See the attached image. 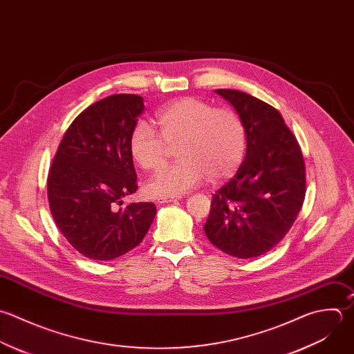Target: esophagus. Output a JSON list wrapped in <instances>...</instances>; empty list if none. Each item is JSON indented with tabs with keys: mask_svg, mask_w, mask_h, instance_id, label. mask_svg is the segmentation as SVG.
<instances>
[{
	"mask_svg": "<svg viewBox=\"0 0 354 354\" xmlns=\"http://www.w3.org/2000/svg\"><path fill=\"white\" fill-rule=\"evenodd\" d=\"M179 200V197H161V198H157V203L158 204H165V203H172V201H176Z\"/></svg>",
	"mask_w": 354,
	"mask_h": 354,
	"instance_id": "obj_1",
	"label": "esophagus"
}]
</instances>
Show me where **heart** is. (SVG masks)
I'll use <instances>...</instances> for the list:
<instances>
[{"mask_svg": "<svg viewBox=\"0 0 354 354\" xmlns=\"http://www.w3.org/2000/svg\"><path fill=\"white\" fill-rule=\"evenodd\" d=\"M157 133L138 122L129 136V153L145 171L158 169L169 147L176 146L178 162L158 171L145 186L151 197L180 196L205 176L218 182L233 175L247 149L245 125L230 107H215L200 97L178 99L156 114Z\"/></svg>", "mask_w": 354, "mask_h": 354, "instance_id": "obj_1", "label": "heart"}]
</instances>
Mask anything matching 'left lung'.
I'll use <instances>...</instances> for the list:
<instances>
[{
  "instance_id": "8db88e82",
  "label": "left lung",
  "mask_w": 354,
  "mask_h": 354,
  "mask_svg": "<svg viewBox=\"0 0 354 354\" xmlns=\"http://www.w3.org/2000/svg\"><path fill=\"white\" fill-rule=\"evenodd\" d=\"M215 92L240 114L247 132V153L234 178L212 196L204 232L227 255L257 258L286 237L304 205V154L273 106L236 89Z\"/></svg>"
}]
</instances>
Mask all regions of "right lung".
<instances>
[{"label": "right lung", "instance_id": "add662e5", "mask_svg": "<svg viewBox=\"0 0 354 354\" xmlns=\"http://www.w3.org/2000/svg\"><path fill=\"white\" fill-rule=\"evenodd\" d=\"M143 97L117 93L80 113L52 160L46 192L56 226L81 255L111 261L142 243L156 216L153 203L121 198L138 189L129 136Z\"/></svg>", "mask_w": 354, "mask_h": 354}]
</instances>
